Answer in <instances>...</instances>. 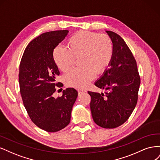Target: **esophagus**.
I'll return each instance as SVG.
<instances>
[{"label": "esophagus", "instance_id": "34e87169", "mask_svg": "<svg viewBox=\"0 0 160 160\" xmlns=\"http://www.w3.org/2000/svg\"><path fill=\"white\" fill-rule=\"evenodd\" d=\"M87 91L85 89H78V93L79 95L81 94V93H85Z\"/></svg>", "mask_w": 160, "mask_h": 160}]
</instances>
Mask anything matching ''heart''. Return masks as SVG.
Wrapping results in <instances>:
<instances>
[{
    "mask_svg": "<svg viewBox=\"0 0 160 160\" xmlns=\"http://www.w3.org/2000/svg\"><path fill=\"white\" fill-rule=\"evenodd\" d=\"M68 47L57 46L52 57L58 68L67 71L74 65L75 57L80 56L79 62L82 66L64 76L65 84L72 88H86L95 78L97 72L100 74L106 70L113 55V41L105 34L79 31L71 37Z\"/></svg>",
    "mask_w": 160,
    "mask_h": 160,
    "instance_id": "obj_1",
    "label": "heart"
}]
</instances>
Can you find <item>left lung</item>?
Listing matches in <instances>:
<instances>
[{"label": "left lung", "instance_id": "1", "mask_svg": "<svg viewBox=\"0 0 160 160\" xmlns=\"http://www.w3.org/2000/svg\"><path fill=\"white\" fill-rule=\"evenodd\" d=\"M113 44V55L109 65L95 83L103 93L88 91L90 109L95 123L113 129L123 124L132 113L138 102L140 77L137 62L123 38L117 33L106 31Z\"/></svg>", "mask_w": 160, "mask_h": 160}]
</instances>
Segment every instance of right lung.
Masks as SVG:
<instances>
[{"label":"right lung","mask_w":160,"mask_h":160,"mask_svg":"<svg viewBox=\"0 0 160 160\" xmlns=\"http://www.w3.org/2000/svg\"><path fill=\"white\" fill-rule=\"evenodd\" d=\"M68 30L42 33L29 42L19 67L18 82L24 106L32 122L48 132H56L70 123L72 106L78 95L67 88L55 98L56 77L59 71L53 59L55 48L64 39Z\"/></svg>","instance_id":"add662e5"}]
</instances>
